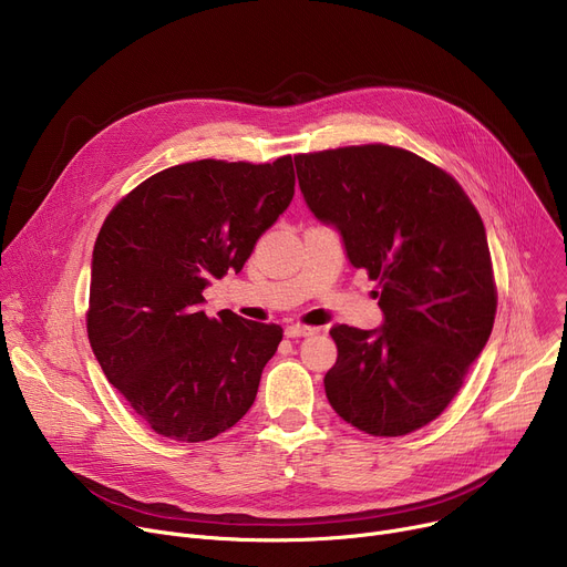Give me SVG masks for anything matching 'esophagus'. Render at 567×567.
<instances>
[{
    "label": "esophagus",
    "instance_id": "34e87169",
    "mask_svg": "<svg viewBox=\"0 0 567 567\" xmlns=\"http://www.w3.org/2000/svg\"><path fill=\"white\" fill-rule=\"evenodd\" d=\"M285 334L291 337V339H296V337H312V334H317V328L293 323V326H287V328H285Z\"/></svg>",
    "mask_w": 567,
    "mask_h": 567
}]
</instances>
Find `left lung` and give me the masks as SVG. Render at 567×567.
Returning <instances> with one entry per match:
<instances>
[{
	"mask_svg": "<svg viewBox=\"0 0 567 567\" xmlns=\"http://www.w3.org/2000/svg\"><path fill=\"white\" fill-rule=\"evenodd\" d=\"M310 212L379 280L383 326H334L323 385L351 426L396 437L433 422L493 332L497 289L483 220L461 184L392 145L298 155Z\"/></svg>",
	"mask_w": 567,
	"mask_h": 567,
	"instance_id": "8db88e82",
	"label": "left lung"
}]
</instances>
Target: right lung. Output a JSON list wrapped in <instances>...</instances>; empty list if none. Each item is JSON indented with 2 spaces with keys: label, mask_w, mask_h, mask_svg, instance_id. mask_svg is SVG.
Wrapping results in <instances>:
<instances>
[{
  "label": "right lung",
  "mask_w": 567,
  "mask_h": 567,
  "mask_svg": "<svg viewBox=\"0 0 567 567\" xmlns=\"http://www.w3.org/2000/svg\"><path fill=\"white\" fill-rule=\"evenodd\" d=\"M293 184L291 157L200 159L147 177L106 216L91 261L89 342L155 433L205 442L252 405L282 328L230 310L209 319L203 291L244 269Z\"/></svg>",
  "instance_id": "add662e5"
}]
</instances>
